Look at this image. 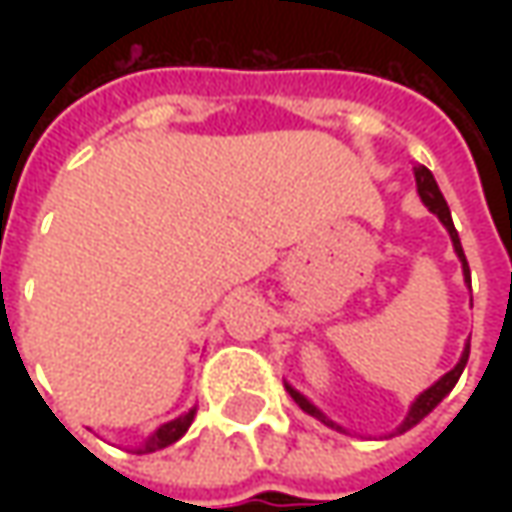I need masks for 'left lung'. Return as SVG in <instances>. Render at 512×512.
<instances>
[{"label":"left lung","mask_w":512,"mask_h":512,"mask_svg":"<svg viewBox=\"0 0 512 512\" xmlns=\"http://www.w3.org/2000/svg\"><path fill=\"white\" fill-rule=\"evenodd\" d=\"M416 185H419V196H422L424 205L430 207V210H433V213H436V216L442 219V225L447 227V233H450V239H453V247H456V253H459V259H462L464 276H467V282H470V267H467V259H464V250H462V242H459V233H456V227H453V219H450V207H447V202H444L442 190H439V185H436L433 173H430V170H427V168H422V165L416 168ZM467 356H470V344L464 347V353H462V359H459V364H456V367H453L450 373H444L442 379L433 384V387H427L422 396H419V399L413 402V407H410V413H407V419H404V424H402V427H399V430H396V433H404V430H410L413 424L422 422L424 416H427V413H430V410H433L436 404L442 402L444 396H447V393L453 390V384L459 382V376H462L464 364H467ZM285 387H287V393L293 396V402L299 404V407H302L305 413H310V416H316L319 422L330 424V427H336V430H342L339 424H333V422H330V419H325V416H322V413H319V410H316L313 404L307 402L302 393H296V390H293L290 384H285Z\"/></svg>","instance_id":"obj_1"}]
</instances>
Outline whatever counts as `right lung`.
<instances>
[{
  "mask_svg": "<svg viewBox=\"0 0 512 512\" xmlns=\"http://www.w3.org/2000/svg\"><path fill=\"white\" fill-rule=\"evenodd\" d=\"M190 422H193V410L185 413V416H179V419H173V422L162 424L136 453H153V450H162V447H170L173 442H179L185 436L187 427H190Z\"/></svg>",
  "mask_w": 512,
  "mask_h": 512,
  "instance_id": "1",
  "label": "right lung"
}]
</instances>
